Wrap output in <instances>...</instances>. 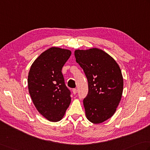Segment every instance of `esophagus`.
<instances>
[{
    "instance_id": "1",
    "label": "esophagus",
    "mask_w": 150,
    "mask_h": 150,
    "mask_svg": "<svg viewBox=\"0 0 150 150\" xmlns=\"http://www.w3.org/2000/svg\"><path fill=\"white\" fill-rule=\"evenodd\" d=\"M72 91H73V94H74V95H75L76 93H77V90L76 89V88H73Z\"/></svg>"
}]
</instances>
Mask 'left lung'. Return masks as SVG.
I'll list each match as a JSON object with an SVG mask.
<instances>
[{"instance_id":"1","label":"left lung","mask_w":150,"mask_h":150,"mask_svg":"<svg viewBox=\"0 0 150 150\" xmlns=\"http://www.w3.org/2000/svg\"><path fill=\"white\" fill-rule=\"evenodd\" d=\"M75 57L88 83V93L83 100L86 116L93 124H100L113 116L121 100V69L112 57L98 48L75 50Z\"/></svg>"}]
</instances>
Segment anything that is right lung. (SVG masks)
Returning <instances> with one entry per match:
<instances>
[{
	"label": "right lung",
	"mask_w": 150,
	"mask_h": 150,
	"mask_svg": "<svg viewBox=\"0 0 150 150\" xmlns=\"http://www.w3.org/2000/svg\"><path fill=\"white\" fill-rule=\"evenodd\" d=\"M71 54L69 50L49 48L35 60L28 73V92L32 102L38 112L50 122L62 119L71 103V92L62 73Z\"/></svg>",
	"instance_id": "add662e5"
}]
</instances>
